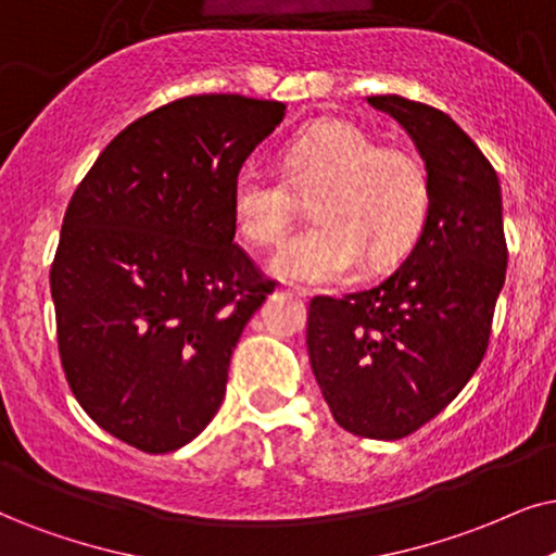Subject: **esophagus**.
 I'll return each mask as SVG.
<instances>
[{
	"instance_id": "34e87169",
	"label": "esophagus",
	"mask_w": 556,
	"mask_h": 556,
	"mask_svg": "<svg viewBox=\"0 0 556 556\" xmlns=\"http://www.w3.org/2000/svg\"><path fill=\"white\" fill-rule=\"evenodd\" d=\"M287 290H290L294 298H300V300H311V294H313L311 290H307V287H298V285H290Z\"/></svg>"
}]
</instances>
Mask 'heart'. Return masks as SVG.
I'll list each match as a JSON object with an SVG mask.
<instances>
[{
    "instance_id": "obj_1",
    "label": "heart",
    "mask_w": 556,
    "mask_h": 556,
    "mask_svg": "<svg viewBox=\"0 0 556 556\" xmlns=\"http://www.w3.org/2000/svg\"><path fill=\"white\" fill-rule=\"evenodd\" d=\"M314 194L313 228L285 241L266 262L274 277L333 285L364 262L382 269L416 241L428 210V172L418 153L379 146L359 125H313L285 149V177L256 161L230 187L233 226L249 243H277L287 233L298 195Z\"/></svg>"
}]
</instances>
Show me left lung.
Returning <instances> with one entry per match:
<instances>
[{
	"label": "left lung",
	"instance_id": "obj_1",
	"mask_svg": "<svg viewBox=\"0 0 556 556\" xmlns=\"http://www.w3.org/2000/svg\"><path fill=\"white\" fill-rule=\"evenodd\" d=\"M367 102L395 117L424 159L426 220L384 282L311 302L307 354L336 424L392 441L439 416L480 367L508 249L501 181L475 140L424 102Z\"/></svg>",
	"mask_w": 556,
	"mask_h": 556
}]
</instances>
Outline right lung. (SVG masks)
<instances>
[{"mask_svg": "<svg viewBox=\"0 0 556 556\" xmlns=\"http://www.w3.org/2000/svg\"><path fill=\"white\" fill-rule=\"evenodd\" d=\"M282 102L185 97L149 112L76 187L51 266L61 364L97 426L149 454L205 431L274 282L233 243L230 187Z\"/></svg>", "mask_w": 556, "mask_h": 556, "instance_id": "right-lung-1", "label": "right lung"}]
</instances>
